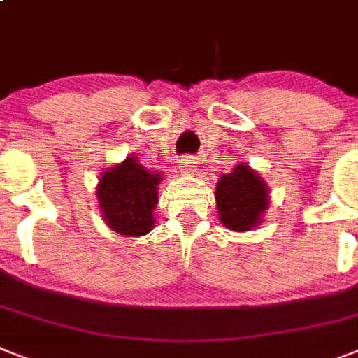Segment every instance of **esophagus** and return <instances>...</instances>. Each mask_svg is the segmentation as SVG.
Here are the masks:
<instances>
[{
	"label": "esophagus",
	"mask_w": 358,
	"mask_h": 358,
	"mask_svg": "<svg viewBox=\"0 0 358 358\" xmlns=\"http://www.w3.org/2000/svg\"><path fill=\"white\" fill-rule=\"evenodd\" d=\"M180 171L184 174H196L198 167H196V160H194L193 156H185L184 160L180 162Z\"/></svg>",
	"instance_id": "1"
}]
</instances>
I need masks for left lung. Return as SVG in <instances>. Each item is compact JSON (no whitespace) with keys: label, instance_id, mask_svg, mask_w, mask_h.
I'll use <instances>...</instances> for the list:
<instances>
[{"label":"left lung","instance_id":"obj_1","mask_svg":"<svg viewBox=\"0 0 358 358\" xmlns=\"http://www.w3.org/2000/svg\"><path fill=\"white\" fill-rule=\"evenodd\" d=\"M271 189L260 173L245 162L222 174L215 189L216 211L220 224L231 231H251L262 224L271 203Z\"/></svg>","mask_w":358,"mask_h":358}]
</instances>
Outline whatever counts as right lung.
<instances>
[{
  "label": "right lung",
  "mask_w": 358,
  "mask_h": 358,
  "mask_svg": "<svg viewBox=\"0 0 358 358\" xmlns=\"http://www.w3.org/2000/svg\"><path fill=\"white\" fill-rule=\"evenodd\" d=\"M162 180V173L147 171L136 155L107 167L96 185L105 224L123 236H143L152 231Z\"/></svg>",
  "instance_id": "1"
}]
</instances>
